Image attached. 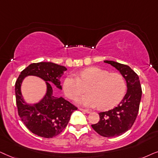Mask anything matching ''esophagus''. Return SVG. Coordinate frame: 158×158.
I'll return each mask as SVG.
<instances>
[{
    "label": "esophagus",
    "mask_w": 158,
    "mask_h": 158,
    "mask_svg": "<svg viewBox=\"0 0 158 158\" xmlns=\"http://www.w3.org/2000/svg\"><path fill=\"white\" fill-rule=\"evenodd\" d=\"M79 109L80 110H81V111H84V112H85V113H90V110H87V109H83V108H79Z\"/></svg>",
    "instance_id": "obj_1"
}]
</instances>
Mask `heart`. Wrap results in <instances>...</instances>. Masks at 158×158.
Here are the masks:
<instances>
[{
    "label": "heart",
    "instance_id": "b5f03b06",
    "mask_svg": "<svg viewBox=\"0 0 158 158\" xmlns=\"http://www.w3.org/2000/svg\"><path fill=\"white\" fill-rule=\"evenodd\" d=\"M78 76H68L63 87L69 99L80 96L87 87L89 94L77 100L85 106H98L100 110H108L118 104L126 93L127 82L119 73L89 67L81 71Z\"/></svg>",
    "mask_w": 158,
    "mask_h": 158
}]
</instances>
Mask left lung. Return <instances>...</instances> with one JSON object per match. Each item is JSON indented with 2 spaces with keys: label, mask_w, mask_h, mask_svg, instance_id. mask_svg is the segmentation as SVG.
Wrapping results in <instances>:
<instances>
[{
  "label": "left lung",
  "mask_w": 158,
  "mask_h": 158,
  "mask_svg": "<svg viewBox=\"0 0 158 158\" xmlns=\"http://www.w3.org/2000/svg\"><path fill=\"white\" fill-rule=\"evenodd\" d=\"M118 70L127 84V92L118 106L110 110L99 113L100 121L92 125V129L104 137L121 135L131 128L137 116L142 98V87L138 75L125 64L104 60Z\"/></svg>",
  "instance_id": "1"
}]
</instances>
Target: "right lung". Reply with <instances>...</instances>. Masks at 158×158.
<instances>
[{
    "mask_svg": "<svg viewBox=\"0 0 158 158\" xmlns=\"http://www.w3.org/2000/svg\"><path fill=\"white\" fill-rule=\"evenodd\" d=\"M67 70L65 66L51 62L31 64L24 69L15 83L16 102L21 120L31 132L44 138H52L66 127L70 117L77 108L63 98L54 96L53 84L61 89L60 78ZM37 75L46 81L47 93L40 102L33 106L27 104L20 93V85L27 75Z\"/></svg>",
    "mask_w": 158,
    "mask_h": 158,
    "instance_id": "add662e5",
    "label": "right lung"
}]
</instances>
